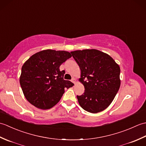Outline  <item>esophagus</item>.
Returning <instances> with one entry per match:
<instances>
[{"instance_id": "1", "label": "esophagus", "mask_w": 146, "mask_h": 146, "mask_svg": "<svg viewBox=\"0 0 146 146\" xmlns=\"http://www.w3.org/2000/svg\"><path fill=\"white\" fill-rule=\"evenodd\" d=\"M71 82H72L73 83H76V80L75 78H72V80H71Z\"/></svg>"}]
</instances>
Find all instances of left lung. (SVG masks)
Instances as JSON below:
<instances>
[{"mask_svg": "<svg viewBox=\"0 0 146 146\" xmlns=\"http://www.w3.org/2000/svg\"><path fill=\"white\" fill-rule=\"evenodd\" d=\"M81 70L79 82L84 94L77 95L83 109L92 113L104 110L112 102L120 86V69L110 56L97 49L71 52Z\"/></svg>", "mask_w": 146, "mask_h": 146, "instance_id": "1", "label": "left lung"}]
</instances>
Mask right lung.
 I'll list each match as a JSON object with an SVG mask.
<instances>
[{
	"label": "right lung",
	"mask_w": 146,
	"mask_h": 146,
	"mask_svg": "<svg viewBox=\"0 0 146 146\" xmlns=\"http://www.w3.org/2000/svg\"><path fill=\"white\" fill-rule=\"evenodd\" d=\"M71 57L66 51L46 49L31 56L22 66L19 82L24 97L31 104L42 110L54 107L60 100L64 88L74 85L63 79L62 63Z\"/></svg>",
	"instance_id": "1"
}]
</instances>
